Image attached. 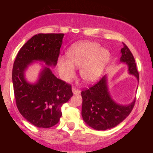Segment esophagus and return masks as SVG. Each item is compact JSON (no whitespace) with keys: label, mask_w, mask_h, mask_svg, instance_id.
I'll use <instances>...</instances> for the list:
<instances>
[{"label":"esophagus","mask_w":153,"mask_h":153,"mask_svg":"<svg viewBox=\"0 0 153 153\" xmlns=\"http://www.w3.org/2000/svg\"><path fill=\"white\" fill-rule=\"evenodd\" d=\"M73 94H80V91L79 90L78 88L73 86Z\"/></svg>","instance_id":"obj_1"}]
</instances>
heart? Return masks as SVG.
I'll use <instances>...</instances> for the list:
<instances>
[{
  "label": "heart",
  "mask_w": 153,
  "mask_h": 153,
  "mask_svg": "<svg viewBox=\"0 0 153 153\" xmlns=\"http://www.w3.org/2000/svg\"><path fill=\"white\" fill-rule=\"evenodd\" d=\"M109 52L96 42H80L74 45L67 52L68 59L59 58L60 75L67 79L74 73V66L80 68V75L86 82H94L102 74L109 59Z\"/></svg>",
  "instance_id": "obj_1"
}]
</instances>
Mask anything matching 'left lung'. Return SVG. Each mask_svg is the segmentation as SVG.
<instances>
[{
	"label": "left lung",
	"mask_w": 153,
	"mask_h": 153,
	"mask_svg": "<svg viewBox=\"0 0 153 153\" xmlns=\"http://www.w3.org/2000/svg\"><path fill=\"white\" fill-rule=\"evenodd\" d=\"M121 52V62L128 65L129 73L139 80L134 56L124 43ZM81 96L82 119L88 125L96 130H106L118 125L129 115L135 103V99L127 106L115 103L108 92L106 75L92 86L83 89Z\"/></svg>",
	"instance_id": "left-lung-1"
}]
</instances>
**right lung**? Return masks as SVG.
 I'll use <instances>...</instances> for the list:
<instances>
[{
	"mask_svg": "<svg viewBox=\"0 0 153 153\" xmlns=\"http://www.w3.org/2000/svg\"><path fill=\"white\" fill-rule=\"evenodd\" d=\"M64 34H38L32 36L19 51L12 71L13 91L20 114L33 125L50 128L62 116L61 106L73 94L71 84L57 78L45 67L35 84L24 78V71L34 60L56 65Z\"/></svg>",
	"mask_w": 153,
	"mask_h": 153,
	"instance_id": "right-lung-1",
	"label": "right lung"
}]
</instances>
